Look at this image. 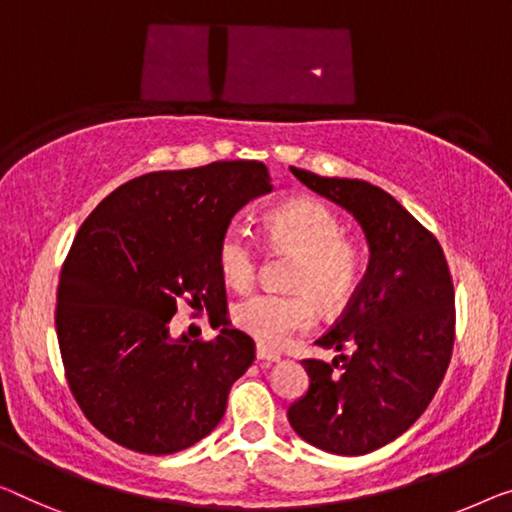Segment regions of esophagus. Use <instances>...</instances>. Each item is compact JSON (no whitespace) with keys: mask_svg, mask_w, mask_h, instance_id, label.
<instances>
[{"mask_svg":"<svg viewBox=\"0 0 512 512\" xmlns=\"http://www.w3.org/2000/svg\"><path fill=\"white\" fill-rule=\"evenodd\" d=\"M255 356H257V361H262V363H278L280 361V354H276L273 349H266L262 345H257Z\"/></svg>","mask_w":512,"mask_h":512,"instance_id":"obj_1","label":"esophagus"}]
</instances>
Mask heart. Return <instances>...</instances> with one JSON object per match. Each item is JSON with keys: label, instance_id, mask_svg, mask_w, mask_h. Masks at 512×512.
Listing matches in <instances>:
<instances>
[{"label": "heart", "instance_id": "heart-1", "mask_svg": "<svg viewBox=\"0 0 512 512\" xmlns=\"http://www.w3.org/2000/svg\"><path fill=\"white\" fill-rule=\"evenodd\" d=\"M266 230L280 248L299 255L292 287L301 292H257L232 308V322L262 345L278 347L315 322V299L324 310H340L354 299L365 273L361 246L345 236L338 213L324 202L294 200L266 216ZM218 276L232 289L255 280L257 248L241 227L230 225L216 243Z\"/></svg>", "mask_w": 512, "mask_h": 512}]
</instances>
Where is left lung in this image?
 Wrapping results in <instances>:
<instances>
[{"label": "left lung", "mask_w": 512, "mask_h": 512, "mask_svg": "<svg viewBox=\"0 0 512 512\" xmlns=\"http://www.w3.org/2000/svg\"><path fill=\"white\" fill-rule=\"evenodd\" d=\"M292 172L361 223L370 262L354 299L317 340L342 354L333 363L305 358L310 388L287 418L326 453L365 455L407 432L446 375L455 340L453 278L434 234L386 190Z\"/></svg>", "instance_id": "8db88e82"}]
</instances>
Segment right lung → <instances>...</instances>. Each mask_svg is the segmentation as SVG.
I'll use <instances>...</instances> for the list:
<instances>
[{
    "label": "right lung",
    "mask_w": 512,
    "mask_h": 512,
    "mask_svg": "<svg viewBox=\"0 0 512 512\" xmlns=\"http://www.w3.org/2000/svg\"><path fill=\"white\" fill-rule=\"evenodd\" d=\"M271 190L257 160L142 174L75 234L57 287L59 352L82 414L114 444L172 455L220 423L255 342L227 326L213 340H174L170 319L179 303L225 315L218 236Z\"/></svg>",
    "instance_id": "add662e5"
}]
</instances>
